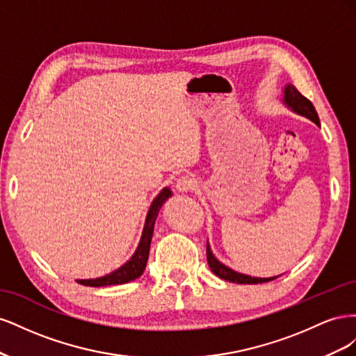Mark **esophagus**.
I'll return each instance as SVG.
<instances>
[{
    "label": "esophagus",
    "mask_w": 356,
    "mask_h": 356,
    "mask_svg": "<svg viewBox=\"0 0 356 356\" xmlns=\"http://www.w3.org/2000/svg\"><path fill=\"white\" fill-rule=\"evenodd\" d=\"M196 187H197V181L193 175L187 174V175H182L177 179V188L182 193L193 191V190H196Z\"/></svg>",
    "instance_id": "esophagus-1"
}]
</instances>
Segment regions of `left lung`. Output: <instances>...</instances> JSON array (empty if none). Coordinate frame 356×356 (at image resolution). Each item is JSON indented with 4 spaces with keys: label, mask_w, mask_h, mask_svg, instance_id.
Masks as SVG:
<instances>
[{
    "label": "left lung",
    "mask_w": 356,
    "mask_h": 356,
    "mask_svg": "<svg viewBox=\"0 0 356 356\" xmlns=\"http://www.w3.org/2000/svg\"><path fill=\"white\" fill-rule=\"evenodd\" d=\"M284 104L288 106V108L293 110L294 113L310 118L312 122L319 126V117H318V113L315 110L314 104H312L307 98H305V96L301 95L293 84L285 86ZM207 258H208V264L211 267V270L218 277L224 279V281H229V282H234V284H263V282L273 281V279L277 277V276H273V277H252V276L234 272V270H232L230 267L224 266L222 263H220L217 260V258H215V255L212 254L211 248H209V243L207 245Z\"/></svg>",
    "instance_id": "8db88e82"
}]
</instances>
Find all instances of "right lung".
<instances>
[{"label": "right lung", "mask_w": 356, "mask_h": 356, "mask_svg": "<svg viewBox=\"0 0 356 356\" xmlns=\"http://www.w3.org/2000/svg\"><path fill=\"white\" fill-rule=\"evenodd\" d=\"M170 196H172V191L166 187L161 190L157 195V197L153 200L152 207H149L148 213H147V220H145L141 241H139V245H138L136 251L132 255L131 260L124 263L122 267H118L117 270H114L110 275L102 276V277H96V279H77V282L81 285H86V286H108V285L127 284L131 281H135L136 277L141 276L145 270V266H147L149 245H152L154 222H156V218L159 215V211L161 208V204H163Z\"/></svg>", "instance_id": "obj_1"}]
</instances>
